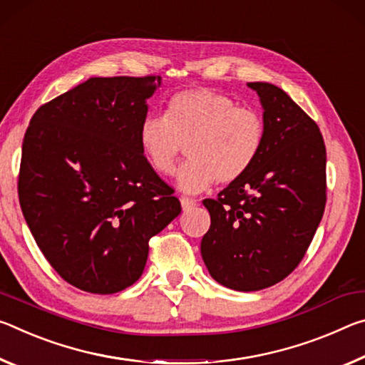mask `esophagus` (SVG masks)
<instances>
[{"label": "esophagus", "instance_id": "1", "mask_svg": "<svg viewBox=\"0 0 365 365\" xmlns=\"http://www.w3.org/2000/svg\"><path fill=\"white\" fill-rule=\"evenodd\" d=\"M181 205H182V210H190L195 205V200L190 199V197H181Z\"/></svg>", "mask_w": 365, "mask_h": 365}]
</instances>
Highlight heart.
I'll use <instances>...</instances> for the list:
<instances>
[{"instance_id": "heart-1", "label": "heart", "mask_w": 365, "mask_h": 365, "mask_svg": "<svg viewBox=\"0 0 365 365\" xmlns=\"http://www.w3.org/2000/svg\"><path fill=\"white\" fill-rule=\"evenodd\" d=\"M265 135L259 111L208 88L175 93L166 115H148L139 128L142 152L160 175L175 173L187 145L189 160L178 173V186L186 192L239 181L259 158Z\"/></svg>"}]
</instances>
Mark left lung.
Wrapping results in <instances>:
<instances>
[{"label": "left lung", "instance_id": "left-lung-1", "mask_svg": "<svg viewBox=\"0 0 365 365\" xmlns=\"http://www.w3.org/2000/svg\"><path fill=\"white\" fill-rule=\"evenodd\" d=\"M264 106V148L246 175L205 199L210 230L200 252L212 278L259 291L299 265L324 217L327 150L312 118L282 88L249 82Z\"/></svg>", "mask_w": 365, "mask_h": 365}]
</instances>
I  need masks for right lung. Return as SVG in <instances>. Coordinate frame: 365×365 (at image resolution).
I'll use <instances>...</instances> for the list:
<instances>
[{
    "label": "right lung",
    "mask_w": 365,
    "mask_h": 365,
    "mask_svg": "<svg viewBox=\"0 0 365 365\" xmlns=\"http://www.w3.org/2000/svg\"><path fill=\"white\" fill-rule=\"evenodd\" d=\"M160 76L91 77L35 111L17 192L32 236L64 282L113 294L140 278L150 237L181 204L139 142Z\"/></svg>",
    "instance_id": "right-lung-1"
}]
</instances>
